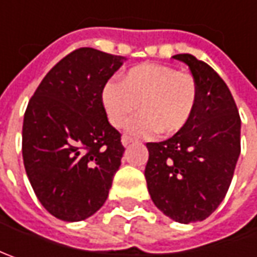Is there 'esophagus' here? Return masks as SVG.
Listing matches in <instances>:
<instances>
[{
    "label": "esophagus",
    "instance_id": "obj_1",
    "mask_svg": "<svg viewBox=\"0 0 257 257\" xmlns=\"http://www.w3.org/2000/svg\"><path fill=\"white\" fill-rule=\"evenodd\" d=\"M132 142H133V140H132L130 137H127V136H123V137H121V143H123L124 147H127Z\"/></svg>",
    "mask_w": 257,
    "mask_h": 257
}]
</instances>
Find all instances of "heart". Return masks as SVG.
I'll return each mask as SVG.
<instances>
[{"label":"heart","instance_id":"heart-1","mask_svg":"<svg viewBox=\"0 0 257 257\" xmlns=\"http://www.w3.org/2000/svg\"><path fill=\"white\" fill-rule=\"evenodd\" d=\"M197 101L199 88L192 74L153 63L133 67L123 81L111 78L101 90L107 118L117 128L140 108L142 114L127 127L128 133L139 137L182 132L190 123Z\"/></svg>","mask_w":257,"mask_h":257}]
</instances>
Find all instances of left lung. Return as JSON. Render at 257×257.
<instances>
[{
  "mask_svg": "<svg viewBox=\"0 0 257 257\" xmlns=\"http://www.w3.org/2000/svg\"><path fill=\"white\" fill-rule=\"evenodd\" d=\"M173 58L189 65L199 88L190 123L160 143H147L146 182L159 210L179 223L202 222L222 203L240 154V115L229 87L192 54Z\"/></svg>",
  "mask_w": 257,
  "mask_h": 257,
  "instance_id": "8db88e82",
  "label": "left lung"
}]
</instances>
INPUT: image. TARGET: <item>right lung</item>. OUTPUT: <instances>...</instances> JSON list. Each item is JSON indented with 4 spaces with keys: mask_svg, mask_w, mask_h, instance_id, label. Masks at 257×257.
I'll return each mask as SVG.
<instances>
[{
    "mask_svg": "<svg viewBox=\"0 0 257 257\" xmlns=\"http://www.w3.org/2000/svg\"><path fill=\"white\" fill-rule=\"evenodd\" d=\"M124 61L78 48L48 71L27 105L25 172L40 203L60 220H84L108 197L124 147L107 120L101 90Z\"/></svg>",
    "mask_w": 257,
    "mask_h": 257,
    "instance_id": "1",
    "label": "right lung"
}]
</instances>
